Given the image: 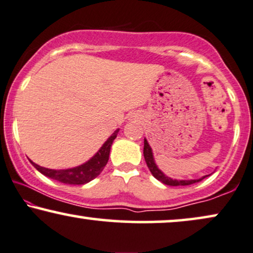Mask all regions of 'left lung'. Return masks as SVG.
<instances>
[{"label":"left lung","mask_w":253,"mask_h":253,"mask_svg":"<svg viewBox=\"0 0 253 253\" xmlns=\"http://www.w3.org/2000/svg\"><path fill=\"white\" fill-rule=\"evenodd\" d=\"M143 156H144V160H146V163H147L148 168H149L151 174H153V176L156 178V179L162 181L163 184L170 185V186H186V185L198 183V181L203 180L205 177H207V176H205L203 178H199V179H191V180H177V179H172V178L168 177L167 174H164L157 168L156 163H155L154 156H153V150H151L149 143H148V141L146 139H144ZM208 176H210V174H208Z\"/></svg>","instance_id":"obj_1"}]
</instances>
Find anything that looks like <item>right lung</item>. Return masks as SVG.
I'll return each mask as SVG.
<instances>
[{
  "instance_id": "right-lung-1",
  "label": "right lung",
  "mask_w": 253,
  "mask_h": 253,
  "mask_svg": "<svg viewBox=\"0 0 253 253\" xmlns=\"http://www.w3.org/2000/svg\"><path fill=\"white\" fill-rule=\"evenodd\" d=\"M118 132H119V129H117L116 132L105 141V143L100 147V149L97 151L95 156H92L89 161L85 162V163L81 164V166L76 168H72V169L66 170H53L40 167L38 164L33 163V162H31V163L40 173L43 174V176L58 180L60 183L70 185L86 184L89 183V181H91L92 179H95V178L102 172L104 168H105L107 161H109L111 146H112L114 139L117 137Z\"/></svg>"
}]
</instances>
